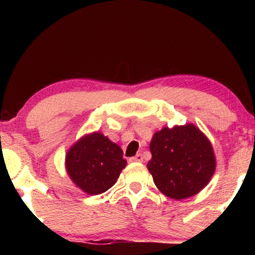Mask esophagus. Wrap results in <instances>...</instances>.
I'll return each instance as SVG.
<instances>
[{"label":"esophagus","mask_w":255,"mask_h":255,"mask_svg":"<svg viewBox=\"0 0 255 255\" xmlns=\"http://www.w3.org/2000/svg\"><path fill=\"white\" fill-rule=\"evenodd\" d=\"M142 160H144V157H142V154L141 153H137L136 156H134V157L130 158L129 162H131V163H140V162H142Z\"/></svg>","instance_id":"1"}]
</instances>
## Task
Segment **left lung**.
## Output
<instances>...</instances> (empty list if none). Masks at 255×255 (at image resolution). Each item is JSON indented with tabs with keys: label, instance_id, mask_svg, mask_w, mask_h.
I'll use <instances>...</instances> for the list:
<instances>
[{
	"label": "left lung",
	"instance_id": "left-lung-1",
	"mask_svg": "<svg viewBox=\"0 0 255 255\" xmlns=\"http://www.w3.org/2000/svg\"><path fill=\"white\" fill-rule=\"evenodd\" d=\"M147 169L166 197L182 200L198 194L216 170L211 141L195 125L163 127L150 142Z\"/></svg>",
	"mask_w": 255,
	"mask_h": 255
}]
</instances>
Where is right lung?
<instances>
[{"mask_svg":"<svg viewBox=\"0 0 255 255\" xmlns=\"http://www.w3.org/2000/svg\"><path fill=\"white\" fill-rule=\"evenodd\" d=\"M121 147L101 131L85 134L66 153L64 165L72 182L90 195L107 192L127 165Z\"/></svg>","mask_w":255,"mask_h":255,"instance_id":"obj_1","label":"right lung"}]
</instances>
